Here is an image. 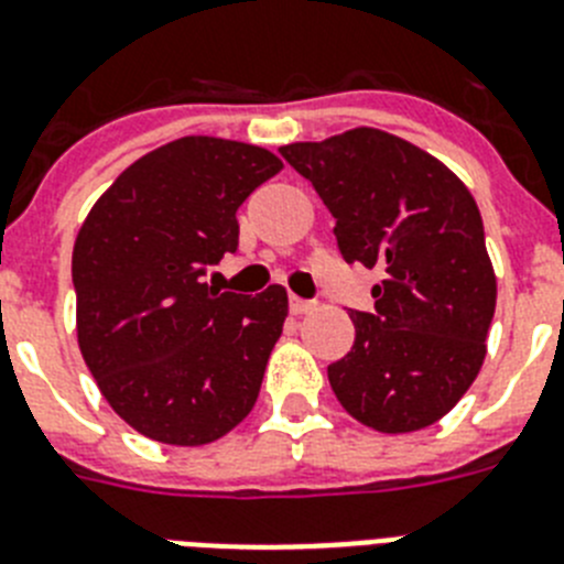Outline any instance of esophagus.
<instances>
[{"label": "esophagus", "mask_w": 564, "mask_h": 564, "mask_svg": "<svg viewBox=\"0 0 564 564\" xmlns=\"http://www.w3.org/2000/svg\"><path fill=\"white\" fill-rule=\"evenodd\" d=\"M313 302H307V299H299V296H291V313H296V316H302V313H311L313 311Z\"/></svg>", "instance_id": "1"}]
</instances>
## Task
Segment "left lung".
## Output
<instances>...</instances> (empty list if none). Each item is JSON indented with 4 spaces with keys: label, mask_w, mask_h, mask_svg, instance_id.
<instances>
[{
    "label": "left lung",
    "mask_w": 564,
    "mask_h": 564,
    "mask_svg": "<svg viewBox=\"0 0 564 564\" xmlns=\"http://www.w3.org/2000/svg\"><path fill=\"white\" fill-rule=\"evenodd\" d=\"M279 152L336 217L341 257L381 273L376 311L350 313L356 341L327 367L338 403L387 435L432 426L480 372L495 318L475 197L437 158L381 129Z\"/></svg>",
    "instance_id": "1"
}]
</instances>
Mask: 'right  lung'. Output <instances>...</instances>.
<instances>
[{"label":"right lung","mask_w":564,"mask_h":564,"mask_svg":"<svg viewBox=\"0 0 564 564\" xmlns=\"http://www.w3.org/2000/svg\"><path fill=\"white\" fill-rule=\"evenodd\" d=\"M279 169L268 149L188 134L123 169L89 208L73 248L78 347L143 437L203 446L253 410L288 293H223L203 276L237 251V208Z\"/></svg>","instance_id":"1"}]
</instances>
